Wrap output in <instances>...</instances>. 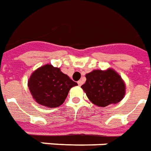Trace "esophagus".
<instances>
[{"instance_id":"1","label":"esophagus","mask_w":151,"mask_h":151,"mask_svg":"<svg viewBox=\"0 0 151 151\" xmlns=\"http://www.w3.org/2000/svg\"><path fill=\"white\" fill-rule=\"evenodd\" d=\"M78 86H82V84H83V82H82V80H80V81L78 82Z\"/></svg>"}]
</instances>
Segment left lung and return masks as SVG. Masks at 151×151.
Returning <instances> with one entry per match:
<instances>
[{
    "label": "left lung",
    "instance_id": "obj_1",
    "mask_svg": "<svg viewBox=\"0 0 151 151\" xmlns=\"http://www.w3.org/2000/svg\"><path fill=\"white\" fill-rule=\"evenodd\" d=\"M86 81L82 88L94 104L107 107L119 103L124 98L125 85L121 77L113 69L93 70L86 74Z\"/></svg>",
    "mask_w": 151,
    "mask_h": 151
}]
</instances>
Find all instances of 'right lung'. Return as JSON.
<instances>
[{
  "mask_svg": "<svg viewBox=\"0 0 151 151\" xmlns=\"http://www.w3.org/2000/svg\"><path fill=\"white\" fill-rule=\"evenodd\" d=\"M78 85L59 68L46 65L35 70L28 82V87L38 104L56 108L65 100L73 86Z\"/></svg>",
  "mask_w": 151,
  "mask_h": 151,
  "instance_id": "obj_1",
  "label": "right lung"
}]
</instances>
